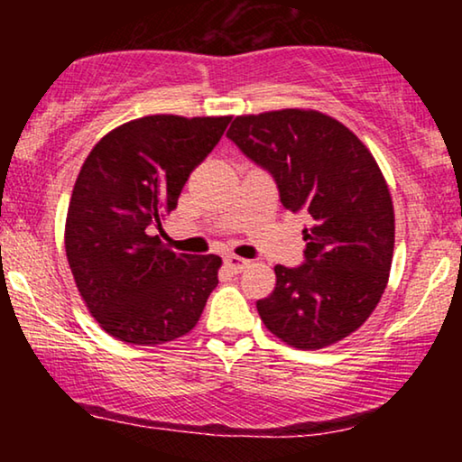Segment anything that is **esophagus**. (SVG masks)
<instances>
[{"label": "esophagus", "mask_w": 462, "mask_h": 462, "mask_svg": "<svg viewBox=\"0 0 462 462\" xmlns=\"http://www.w3.org/2000/svg\"><path fill=\"white\" fill-rule=\"evenodd\" d=\"M225 264L233 271V273H242V271L250 264V261H245V258H242V256L229 254L225 258Z\"/></svg>", "instance_id": "obj_1"}]
</instances>
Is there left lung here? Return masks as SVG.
I'll return each mask as SVG.
<instances>
[{
	"instance_id": "obj_1",
	"label": "left lung",
	"mask_w": 462,
	"mask_h": 462,
	"mask_svg": "<svg viewBox=\"0 0 462 462\" xmlns=\"http://www.w3.org/2000/svg\"><path fill=\"white\" fill-rule=\"evenodd\" d=\"M226 136L269 170L290 212H305V264L275 267V290L256 309L271 334L315 351L357 330L387 288L395 214L374 155L353 132L315 109L233 119Z\"/></svg>"
}]
</instances>
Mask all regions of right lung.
<instances>
[{
	"mask_svg": "<svg viewBox=\"0 0 462 462\" xmlns=\"http://www.w3.org/2000/svg\"><path fill=\"white\" fill-rule=\"evenodd\" d=\"M231 116H147L94 144L69 201L65 250L75 286L106 334L155 346L185 337L218 283L217 254L172 252L153 229Z\"/></svg>",
	"mask_w": 462,
	"mask_h": 462,
	"instance_id": "right-lung-1",
	"label": "right lung"
}]
</instances>
